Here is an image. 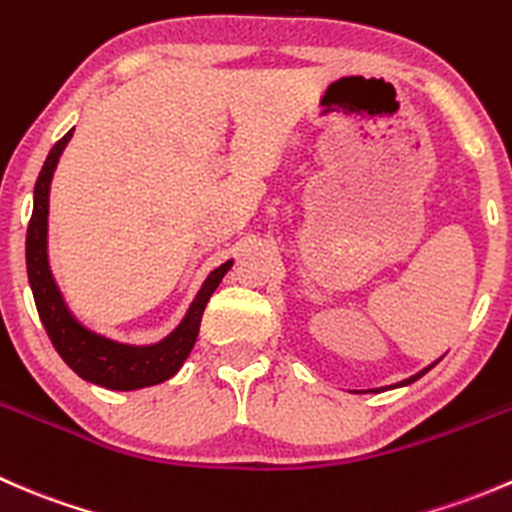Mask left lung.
Returning a JSON list of instances; mask_svg holds the SVG:
<instances>
[{"label":"left lung","instance_id":"8db88e82","mask_svg":"<svg viewBox=\"0 0 512 512\" xmlns=\"http://www.w3.org/2000/svg\"><path fill=\"white\" fill-rule=\"evenodd\" d=\"M433 366H436V361H433V364H431V366H426V369H423V371H418V374H414V376H411V379H406V381H401V384H399V386H406V384H411V381H416V379H421V376H423V374H426V371H428V369H433Z\"/></svg>","mask_w":512,"mask_h":512}]
</instances>
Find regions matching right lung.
Returning <instances> with one entry per match:
<instances>
[{
	"instance_id": "add662e5",
	"label": "right lung",
	"mask_w": 512,
	"mask_h": 512,
	"mask_svg": "<svg viewBox=\"0 0 512 512\" xmlns=\"http://www.w3.org/2000/svg\"><path fill=\"white\" fill-rule=\"evenodd\" d=\"M71 133L74 131H69L61 141L54 143L34 185V210L27 227V275L34 292L36 309H39V317L44 322V329L54 349L81 379L113 391L156 386L160 381H168L170 376L178 374L183 361L188 359L190 349L195 347V339H198L205 304H208L210 294L223 282L225 272L232 267V260H227L225 265L215 267L210 272L200 292L195 294L183 322L163 342L148 344V347H131V344L111 342V339L81 327L64 304V297H61L54 277H51L49 255H46L51 175H54L56 163H59L66 143H69Z\"/></svg>"
}]
</instances>
